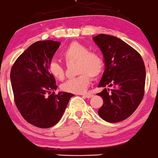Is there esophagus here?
I'll list each match as a JSON object with an SVG mask.
<instances>
[{
	"label": "esophagus",
	"instance_id": "34e87169",
	"mask_svg": "<svg viewBox=\"0 0 158 158\" xmlns=\"http://www.w3.org/2000/svg\"><path fill=\"white\" fill-rule=\"evenodd\" d=\"M81 95H82L83 97H85L86 98H91V97H94L93 94H81Z\"/></svg>",
	"mask_w": 158,
	"mask_h": 158
}]
</instances>
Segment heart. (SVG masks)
Segmentation results:
<instances>
[{"instance_id": "heart-1", "label": "heart", "mask_w": 158, "mask_h": 158, "mask_svg": "<svg viewBox=\"0 0 158 158\" xmlns=\"http://www.w3.org/2000/svg\"><path fill=\"white\" fill-rule=\"evenodd\" d=\"M66 63L77 62V77L69 79L61 85L65 92L73 94L84 93L89 86L90 77L97 78L104 68L102 56L95 51H90L85 44L74 41L70 43L62 52ZM49 73L58 80H63L65 77L64 67L58 61H52L48 66Z\"/></svg>"}]
</instances>
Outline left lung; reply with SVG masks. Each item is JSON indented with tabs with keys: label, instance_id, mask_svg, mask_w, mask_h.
<instances>
[{
	"label": "left lung",
	"instance_id": "left-lung-1",
	"mask_svg": "<svg viewBox=\"0 0 158 158\" xmlns=\"http://www.w3.org/2000/svg\"><path fill=\"white\" fill-rule=\"evenodd\" d=\"M93 40L102 52L106 66L98 85L104 88L97 94L103 99L98 114L108 123L120 122L135 111L144 96V62L137 50L115 36L99 34Z\"/></svg>",
	"mask_w": 158,
	"mask_h": 158
}]
</instances>
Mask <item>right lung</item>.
<instances>
[{
	"label": "right lung",
	"mask_w": 158,
	"mask_h": 158,
	"mask_svg": "<svg viewBox=\"0 0 158 158\" xmlns=\"http://www.w3.org/2000/svg\"><path fill=\"white\" fill-rule=\"evenodd\" d=\"M60 42L33 43L16 59L10 72L14 99L20 114L30 124L50 128L60 120L73 94L59 92L48 66Z\"/></svg>",
	"instance_id": "1"
}]
</instances>
